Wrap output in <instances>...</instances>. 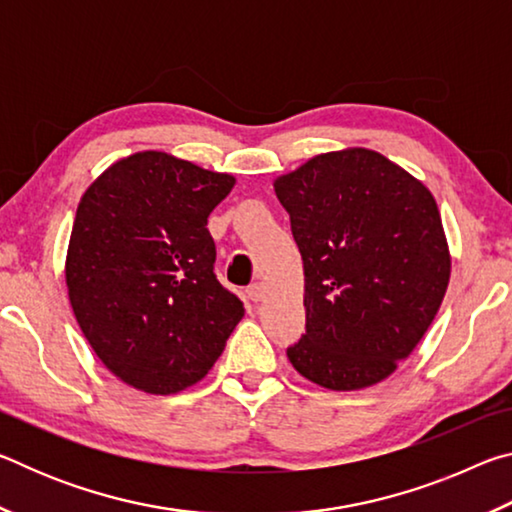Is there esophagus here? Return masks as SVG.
<instances>
[{
	"label": "esophagus",
	"instance_id": "34e87169",
	"mask_svg": "<svg viewBox=\"0 0 512 512\" xmlns=\"http://www.w3.org/2000/svg\"><path fill=\"white\" fill-rule=\"evenodd\" d=\"M246 293H248V298L253 300V302H262L266 298V284L264 282L250 284V287L246 289Z\"/></svg>",
	"mask_w": 512,
	"mask_h": 512
}]
</instances>
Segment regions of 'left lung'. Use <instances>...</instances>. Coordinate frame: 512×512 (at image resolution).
<instances>
[{"label":"left lung","mask_w":512,"mask_h":512,"mask_svg":"<svg viewBox=\"0 0 512 512\" xmlns=\"http://www.w3.org/2000/svg\"><path fill=\"white\" fill-rule=\"evenodd\" d=\"M305 268L307 325L287 357L329 391L393 375L436 318L452 255L436 198L377 151L320 153L275 178Z\"/></svg>","instance_id":"obj_1"}]
</instances>
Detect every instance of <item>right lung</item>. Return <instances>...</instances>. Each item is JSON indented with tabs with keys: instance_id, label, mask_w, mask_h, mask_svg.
Returning a JSON list of instances; mask_svg holds the SVG:
<instances>
[{
	"instance_id": "add662e5",
	"label": "right lung",
	"mask_w": 512,
	"mask_h": 512,
	"mask_svg": "<svg viewBox=\"0 0 512 512\" xmlns=\"http://www.w3.org/2000/svg\"><path fill=\"white\" fill-rule=\"evenodd\" d=\"M164 151L101 173L76 210L65 282L76 323L112 375L171 395L201 381L244 318L214 275L207 216L235 187Z\"/></svg>"
}]
</instances>
